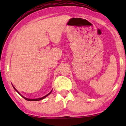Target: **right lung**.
I'll use <instances>...</instances> for the list:
<instances>
[{"mask_svg":"<svg viewBox=\"0 0 126 126\" xmlns=\"http://www.w3.org/2000/svg\"><path fill=\"white\" fill-rule=\"evenodd\" d=\"M12 85H13V88H14V89H15V91H16V92H18V94H20V95L22 96V97H23V98H24V99H25V100H27V101H39V100H42V99H45V97H47V96H49V94H51V92H52V90H53V89H52V90H51V91H50V92L49 93V94H46V95H45V96H44V97H40V98H37V99H29V98H26V97H25V96H22V94H20V93H19V92H18V91L16 90V88H15L14 87V86H13V84H12Z\"/></svg>","mask_w":126,"mask_h":126,"instance_id":"1","label":"right lung"}]
</instances>
